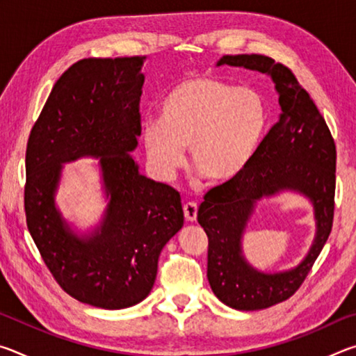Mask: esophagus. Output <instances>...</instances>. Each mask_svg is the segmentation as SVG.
<instances>
[{
    "mask_svg": "<svg viewBox=\"0 0 356 356\" xmlns=\"http://www.w3.org/2000/svg\"><path fill=\"white\" fill-rule=\"evenodd\" d=\"M184 215H185L186 221H196L197 204L196 202H186L184 206Z\"/></svg>",
    "mask_w": 356,
    "mask_h": 356,
    "instance_id": "34e87169",
    "label": "esophagus"
}]
</instances>
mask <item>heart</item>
Masks as SVG:
<instances>
[{"instance_id":"1","label":"heart","mask_w":356,"mask_h":356,"mask_svg":"<svg viewBox=\"0 0 356 356\" xmlns=\"http://www.w3.org/2000/svg\"><path fill=\"white\" fill-rule=\"evenodd\" d=\"M268 105L251 86H232L212 76L180 80L165 94L160 119H146L141 141L149 163L171 179L185 165L212 184L237 179L254 160L267 134Z\"/></svg>"}]
</instances>
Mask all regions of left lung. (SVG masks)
<instances>
[{
  "mask_svg": "<svg viewBox=\"0 0 356 356\" xmlns=\"http://www.w3.org/2000/svg\"><path fill=\"white\" fill-rule=\"evenodd\" d=\"M231 65L268 75L275 83L280 118L254 160L237 179L210 190L197 210L209 237L207 280L222 303L238 311L270 308L287 300L309 273L333 226L336 146L314 100L286 65L262 55H226ZM297 192L313 206L316 236L300 264L282 273H261L245 261L241 240L264 197Z\"/></svg>",
  "mask_w": 356,
  "mask_h": 356,
  "instance_id": "8db88e82",
  "label": "left lung"
}]
</instances>
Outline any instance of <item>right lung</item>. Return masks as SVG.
Returning a JSON list of instances; mask_svg holds the SVG:
<instances>
[{
  "instance_id": "1",
  "label": "right lung",
  "mask_w": 356,
  "mask_h": 356,
  "mask_svg": "<svg viewBox=\"0 0 356 356\" xmlns=\"http://www.w3.org/2000/svg\"><path fill=\"white\" fill-rule=\"evenodd\" d=\"M146 56L89 58L55 83L26 147V225L58 284L81 303L124 309L152 291L163 246L184 226L180 195L140 172ZM95 158L107 207L78 232L56 206L65 163Z\"/></svg>"
}]
</instances>
